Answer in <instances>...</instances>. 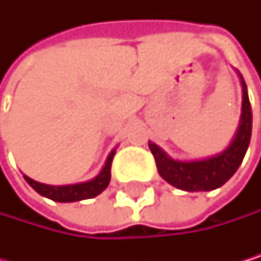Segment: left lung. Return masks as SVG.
Here are the masks:
<instances>
[{
  "label": "left lung",
  "instance_id": "left-lung-1",
  "mask_svg": "<svg viewBox=\"0 0 261 261\" xmlns=\"http://www.w3.org/2000/svg\"><path fill=\"white\" fill-rule=\"evenodd\" d=\"M241 84L243 108L240 126L233 142L221 155L202 161H175L169 158L158 145L152 142L148 144L155 156L158 174L167 183L183 189V191H212V189L222 186L237 172L246 155V150L250 142V133H252V109H250L247 89L243 78Z\"/></svg>",
  "mask_w": 261,
  "mask_h": 261
}]
</instances>
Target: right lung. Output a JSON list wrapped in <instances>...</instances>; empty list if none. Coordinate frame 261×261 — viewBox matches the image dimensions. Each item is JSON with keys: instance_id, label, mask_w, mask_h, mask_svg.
Returning a JSON list of instances; mask_svg holds the SVG:
<instances>
[{"instance_id": "add662e5", "label": "right lung", "mask_w": 261, "mask_h": 261, "mask_svg": "<svg viewBox=\"0 0 261 261\" xmlns=\"http://www.w3.org/2000/svg\"><path fill=\"white\" fill-rule=\"evenodd\" d=\"M114 153H116L114 150L109 153L101 172L94 180L86 181V183L67 185V186H51V185H43V183L34 181L33 178H29L26 175H24V180L31 185L40 196H45L55 202H78V200H84V199H92V197L98 196L101 191H105L106 186L109 185Z\"/></svg>"}]
</instances>
